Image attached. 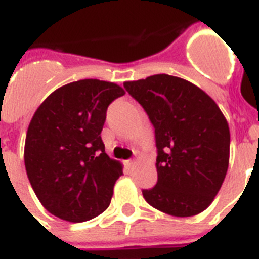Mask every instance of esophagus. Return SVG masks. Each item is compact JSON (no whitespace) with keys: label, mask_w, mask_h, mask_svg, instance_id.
Wrapping results in <instances>:
<instances>
[{"label":"esophagus","mask_w":259,"mask_h":259,"mask_svg":"<svg viewBox=\"0 0 259 259\" xmlns=\"http://www.w3.org/2000/svg\"><path fill=\"white\" fill-rule=\"evenodd\" d=\"M125 165H127L130 169H131V168H134L135 161H134V160H127V161H125Z\"/></svg>","instance_id":"34e87169"}]
</instances>
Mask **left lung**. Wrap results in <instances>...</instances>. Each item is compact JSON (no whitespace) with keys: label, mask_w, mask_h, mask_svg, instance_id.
I'll return each mask as SVG.
<instances>
[{"label":"left lung","mask_w":259,"mask_h":259,"mask_svg":"<svg viewBox=\"0 0 259 259\" xmlns=\"http://www.w3.org/2000/svg\"><path fill=\"white\" fill-rule=\"evenodd\" d=\"M124 89L155 128L157 183L143 197L166 214L201 213L229 165L230 132L221 110L201 89L166 74L125 82Z\"/></svg>","instance_id":"1"}]
</instances>
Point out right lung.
Instances as JSON below:
<instances>
[{
  "label": "right lung",
  "instance_id": "obj_1",
  "mask_svg": "<svg viewBox=\"0 0 259 259\" xmlns=\"http://www.w3.org/2000/svg\"><path fill=\"white\" fill-rule=\"evenodd\" d=\"M123 95L115 83L83 79L55 90L35 111L27 128L25 166L51 214L83 222L108 208L123 170L104 151L100 132L108 106Z\"/></svg>",
  "mask_w": 259,
  "mask_h": 259
}]
</instances>
